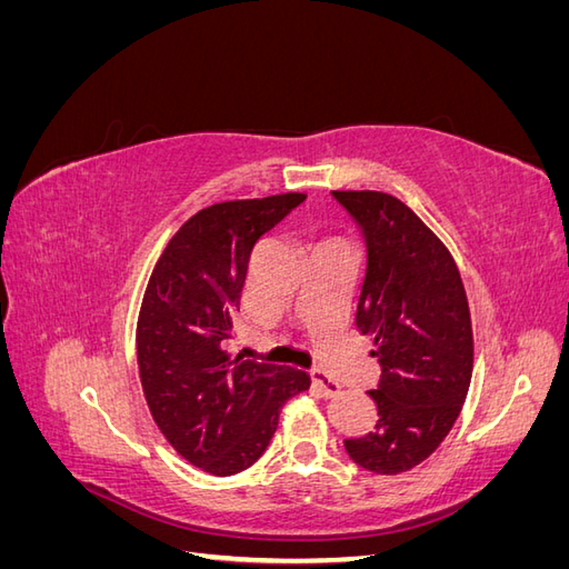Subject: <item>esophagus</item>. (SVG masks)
<instances>
[{"instance_id":"1","label":"esophagus","mask_w":569,"mask_h":569,"mask_svg":"<svg viewBox=\"0 0 569 569\" xmlns=\"http://www.w3.org/2000/svg\"><path fill=\"white\" fill-rule=\"evenodd\" d=\"M308 375H311V382L325 393V396H335V393H339V385L332 380V377L330 375H327L325 370H320V368H313L311 372H308Z\"/></svg>"}]
</instances>
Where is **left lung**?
<instances>
[{
	"mask_svg": "<svg viewBox=\"0 0 569 569\" xmlns=\"http://www.w3.org/2000/svg\"><path fill=\"white\" fill-rule=\"evenodd\" d=\"M366 239L356 308L372 335L380 382L368 393L377 425L347 439L360 468L399 475L432 456L460 416L472 380V322L458 266L403 201L385 192H332Z\"/></svg>",
	"mask_w": 569,
	"mask_h": 569,
	"instance_id": "obj_1",
	"label": "left lung"
}]
</instances>
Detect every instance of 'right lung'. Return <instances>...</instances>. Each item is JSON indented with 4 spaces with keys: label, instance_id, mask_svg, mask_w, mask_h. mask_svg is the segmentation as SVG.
<instances>
[{
    "label": "right lung",
    "instance_id": "1",
    "mask_svg": "<svg viewBox=\"0 0 569 569\" xmlns=\"http://www.w3.org/2000/svg\"><path fill=\"white\" fill-rule=\"evenodd\" d=\"M303 199L287 192L201 209L151 270L134 339L144 399L168 443L216 477L261 458L284 401L311 387L303 370L232 360L220 349L251 249Z\"/></svg>",
    "mask_w": 569,
    "mask_h": 569
}]
</instances>
